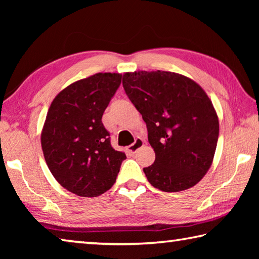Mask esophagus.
Segmentation results:
<instances>
[{"label": "esophagus", "instance_id": "obj_1", "mask_svg": "<svg viewBox=\"0 0 259 259\" xmlns=\"http://www.w3.org/2000/svg\"><path fill=\"white\" fill-rule=\"evenodd\" d=\"M143 146H144V140L140 137H137L135 139V142L128 147V151L131 153V154H135V153Z\"/></svg>", "mask_w": 259, "mask_h": 259}]
</instances>
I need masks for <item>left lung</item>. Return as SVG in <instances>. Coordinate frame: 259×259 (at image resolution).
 Wrapping results in <instances>:
<instances>
[{
    "label": "left lung",
    "mask_w": 259,
    "mask_h": 259,
    "mask_svg": "<svg viewBox=\"0 0 259 259\" xmlns=\"http://www.w3.org/2000/svg\"><path fill=\"white\" fill-rule=\"evenodd\" d=\"M124 91L142 114L155 161L144 168L152 186L181 192L212 164L219 122L211 100L192 78L165 71L123 74Z\"/></svg>",
    "instance_id": "8db88e82"
}]
</instances>
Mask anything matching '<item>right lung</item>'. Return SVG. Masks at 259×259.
I'll list each match as a JSON object with an SVG mask.
<instances>
[{"instance_id": "add662e5", "label": "right lung", "mask_w": 259, "mask_h": 259, "mask_svg": "<svg viewBox=\"0 0 259 259\" xmlns=\"http://www.w3.org/2000/svg\"><path fill=\"white\" fill-rule=\"evenodd\" d=\"M119 73H97L65 88L48 111L41 145L48 168L61 186L94 198L113 186L123 152L111 145L103 114L121 84Z\"/></svg>"}]
</instances>
